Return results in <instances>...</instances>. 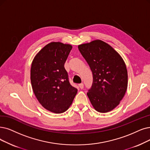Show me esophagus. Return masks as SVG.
I'll use <instances>...</instances> for the list:
<instances>
[{
  "label": "esophagus",
  "instance_id": "obj_1",
  "mask_svg": "<svg viewBox=\"0 0 150 150\" xmlns=\"http://www.w3.org/2000/svg\"><path fill=\"white\" fill-rule=\"evenodd\" d=\"M79 88H80L81 89H83V83H80V84L79 85Z\"/></svg>",
  "mask_w": 150,
  "mask_h": 150
}]
</instances>
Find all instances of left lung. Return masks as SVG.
I'll return each mask as SVG.
<instances>
[{
    "instance_id": "8db88e82",
    "label": "left lung",
    "mask_w": 150,
    "mask_h": 150,
    "mask_svg": "<svg viewBox=\"0 0 150 150\" xmlns=\"http://www.w3.org/2000/svg\"><path fill=\"white\" fill-rule=\"evenodd\" d=\"M78 49L92 72V86L87 93L91 104L100 112L114 110L127 88V71L122 58L101 40L81 44Z\"/></svg>"
}]
</instances>
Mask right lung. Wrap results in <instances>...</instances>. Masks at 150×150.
<instances>
[{"label":"right lung","mask_w":150,"mask_h":150,"mask_svg":"<svg viewBox=\"0 0 150 150\" xmlns=\"http://www.w3.org/2000/svg\"><path fill=\"white\" fill-rule=\"evenodd\" d=\"M70 44L52 42L35 56L31 82L35 97L44 108L54 113L67 111L77 92L69 82L64 64L71 50Z\"/></svg>","instance_id":"obj_1"}]
</instances>
